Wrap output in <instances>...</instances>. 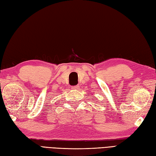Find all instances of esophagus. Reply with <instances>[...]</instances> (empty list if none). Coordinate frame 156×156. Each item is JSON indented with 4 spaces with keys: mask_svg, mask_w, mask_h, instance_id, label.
<instances>
[{
    "mask_svg": "<svg viewBox=\"0 0 156 156\" xmlns=\"http://www.w3.org/2000/svg\"><path fill=\"white\" fill-rule=\"evenodd\" d=\"M72 88H73V89H74V90H78L79 88H80V86H79V85H76V86L73 87Z\"/></svg>",
    "mask_w": 156,
    "mask_h": 156,
    "instance_id": "34e87169",
    "label": "esophagus"
}]
</instances>
